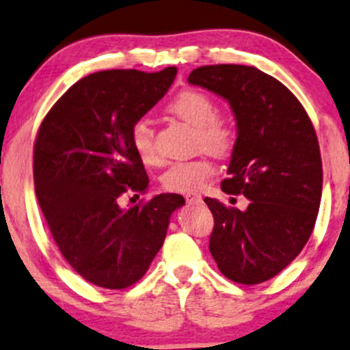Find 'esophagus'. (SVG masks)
I'll return each instance as SVG.
<instances>
[{"mask_svg":"<svg viewBox=\"0 0 350 350\" xmlns=\"http://www.w3.org/2000/svg\"><path fill=\"white\" fill-rule=\"evenodd\" d=\"M185 200H187L188 204H200V202H202L200 193H188V195L185 196Z\"/></svg>","mask_w":350,"mask_h":350,"instance_id":"esophagus-1","label":"esophagus"}]
</instances>
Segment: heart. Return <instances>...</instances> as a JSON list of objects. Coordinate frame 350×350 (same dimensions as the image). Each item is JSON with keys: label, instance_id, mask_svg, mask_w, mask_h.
Listing matches in <instances>:
<instances>
[{"label": "heart", "instance_id": "obj_1", "mask_svg": "<svg viewBox=\"0 0 350 350\" xmlns=\"http://www.w3.org/2000/svg\"><path fill=\"white\" fill-rule=\"evenodd\" d=\"M168 110L185 123L195 126L198 148L214 155H226L234 148V123L227 116L215 115V102L208 94L196 89L182 90L168 102ZM129 139L142 162L148 165L159 162L154 144V128L149 118L142 116L133 123ZM213 174L214 165L208 157H195L172 163L163 172L161 182L168 191L193 193L204 187Z\"/></svg>", "mask_w": 350, "mask_h": 350}]
</instances>
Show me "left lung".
<instances>
[{"label": "left lung", "mask_w": 350, "mask_h": 350, "mask_svg": "<svg viewBox=\"0 0 350 350\" xmlns=\"http://www.w3.org/2000/svg\"><path fill=\"white\" fill-rule=\"evenodd\" d=\"M188 83L234 111L237 139L222 191L250 200L240 211L206 198L214 215L209 252L226 278L261 284L291 265L313 232L323 189L317 133L294 94L258 68L201 66Z\"/></svg>", "instance_id": "8db88e82"}]
</instances>
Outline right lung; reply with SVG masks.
<instances>
[{
	"label": "right lung",
	"instance_id": "right-lung-1",
	"mask_svg": "<svg viewBox=\"0 0 350 350\" xmlns=\"http://www.w3.org/2000/svg\"><path fill=\"white\" fill-rule=\"evenodd\" d=\"M176 68L110 70L72 84L51 107L33 149V183L64 260L85 280L124 288L139 280L165 240L183 196L162 193L122 208L124 191L149 187L129 131L170 89Z\"/></svg>",
	"mask_w": 350,
	"mask_h": 350
}]
</instances>
